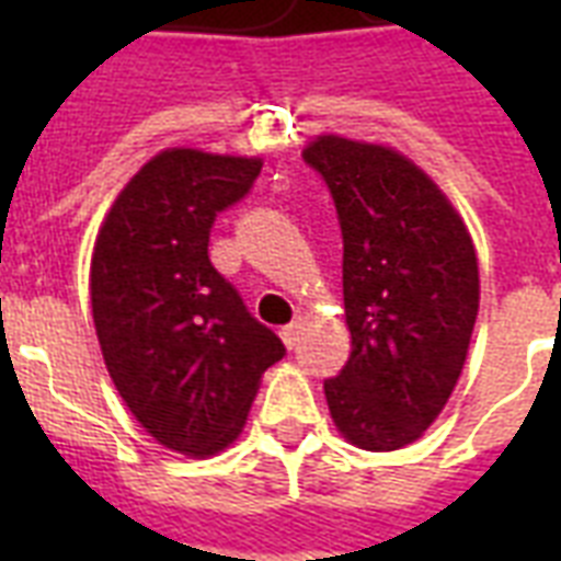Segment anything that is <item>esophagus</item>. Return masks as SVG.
<instances>
[{
  "mask_svg": "<svg viewBox=\"0 0 561 561\" xmlns=\"http://www.w3.org/2000/svg\"><path fill=\"white\" fill-rule=\"evenodd\" d=\"M279 334H282V341H285V346H288V350H297L299 334H302V323H299V320H294V323L285 325Z\"/></svg>",
  "mask_w": 561,
  "mask_h": 561,
  "instance_id": "obj_1",
  "label": "esophagus"
}]
</instances>
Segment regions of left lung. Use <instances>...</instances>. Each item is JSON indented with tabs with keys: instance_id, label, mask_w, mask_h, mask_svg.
<instances>
[{
	"instance_id": "left-lung-1",
	"label": "left lung",
	"mask_w": 561,
	"mask_h": 561,
	"mask_svg": "<svg viewBox=\"0 0 561 561\" xmlns=\"http://www.w3.org/2000/svg\"><path fill=\"white\" fill-rule=\"evenodd\" d=\"M332 194L343 236L352 355L323 383L358 448L396 451L439 416L478 320V255L427 174L381 145L320 136L302 153Z\"/></svg>"
}]
</instances>
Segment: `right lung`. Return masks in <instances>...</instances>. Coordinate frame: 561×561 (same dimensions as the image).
Returning a JSON list of instances; mask_svg holds the SVG:
<instances>
[{"label": "right lung", "instance_id": "right-lung-1", "mask_svg": "<svg viewBox=\"0 0 561 561\" xmlns=\"http://www.w3.org/2000/svg\"><path fill=\"white\" fill-rule=\"evenodd\" d=\"M259 174V160L162 151L118 194L92 253L110 378L157 443L194 457L241 434L259 378L285 355L209 262L211 224Z\"/></svg>", "mask_w": 561, "mask_h": 561}]
</instances>
